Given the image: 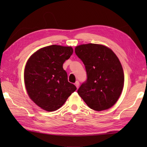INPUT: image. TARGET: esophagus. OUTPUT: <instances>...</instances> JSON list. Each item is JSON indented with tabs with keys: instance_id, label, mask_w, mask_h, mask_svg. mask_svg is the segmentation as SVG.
<instances>
[{
	"instance_id": "esophagus-1",
	"label": "esophagus",
	"mask_w": 147,
	"mask_h": 147,
	"mask_svg": "<svg viewBox=\"0 0 147 147\" xmlns=\"http://www.w3.org/2000/svg\"><path fill=\"white\" fill-rule=\"evenodd\" d=\"M75 85H76V88H78L79 86H80V82H78V81H76V83H75Z\"/></svg>"
}]
</instances>
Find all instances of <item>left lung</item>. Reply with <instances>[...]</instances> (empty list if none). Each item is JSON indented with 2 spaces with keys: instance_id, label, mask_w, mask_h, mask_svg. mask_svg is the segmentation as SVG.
<instances>
[{
  "instance_id": "8db88e82",
  "label": "left lung",
  "mask_w": 147,
  "mask_h": 147,
  "mask_svg": "<svg viewBox=\"0 0 147 147\" xmlns=\"http://www.w3.org/2000/svg\"><path fill=\"white\" fill-rule=\"evenodd\" d=\"M74 51L86 72V80L78 93L93 110L111 108L117 101L124 86L123 67L116 55L107 47L94 43L79 45Z\"/></svg>"
}]
</instances>
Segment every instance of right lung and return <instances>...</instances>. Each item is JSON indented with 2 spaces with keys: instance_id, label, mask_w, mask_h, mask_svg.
Masks as SVG:
<instances>
[{
  "instance_id": "obj_1",
  "label": "right lung",
  "mask_w": 147,
  "mask_h": 147,
  "mask_svg": "<svg viewBox=\"0 0 147 147\" xmlns=\"http://www.w3.org/2000/svg\"><path fill=\"white\" fill-rule=\"evenodd\" d=\"M71 47L52 45L36 51L28 61L24 82L30 98L44 110L51 112L61 107L76 86L67 80L62 67L73 54Z\"/></svg>"
}]
</instances>
